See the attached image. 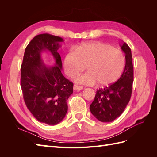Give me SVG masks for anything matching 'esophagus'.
<instances>
[{
	"label": "esophagus",
	"instance_id": "34e87169",
	"mask_svg": "<svg viewBox=\"0 0 157 157\" xmlns=\"http://www.w3.org/2000/svg\"><path fill=\"white\" fill-rule=\"evenodd\" d=\"M73 89H74L75 91H80V90H81L83 89V86H78V85H77V84H74Z\"/></svg>",
	"mask_w": 157,
	"mask_h": 157
}]
</instances>
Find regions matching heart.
Listing matches in <instances>:
<instances>
[{
	"mask_svg": "<svg viewBox=\"0 0 157 157\" xmlns=\"http://www.w3.org/2000/svg\"><path fill=\"white\" fill-rule=\"evenodd\" d=\"M88 72L75 78L78 83L107 86L120 78L125 65L122 52L100 42H86L76 46L63 60L65 73L73 77L85 69Z\"/></svg>",
	"mask_w": 157,
	"mask_h": 157,
	"instance_id": "1",
	"label": "heart"
}]
</instances>
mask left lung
I'll return each instance as SVG.
<instances>
[{"instance_id": "8db88e82", "label": "left lung", "mask_w": 157, "mask_h": 157, "mask_svg": "<svg viewBox=\"0 0 157 157\" xmlns=\"http://www.w3.org/2000/svg\"><path fill=\"white\" fill-rule=\"evenodd\" d=\"M125 54L126 65L120 78L115 83L96 91L90 105L92 115L103 122H112L121 115L129 102L134 81V69L131 49L124 42L121 45Z\"/></svg>"}]
</instances>
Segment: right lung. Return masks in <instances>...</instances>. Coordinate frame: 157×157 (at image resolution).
<instances>
[{
    "instance_id": "add662e5",
    "label": "right lung",
    "mask_w": 157,
    "mask_h": 157,
    "mask_svg": "<svg viewBox=\"0 0 157 157\" xmlns=\"http://www.w3.org/2000/svg\"><path fill=\"white\" fill-rule=\"evenodd\" d=\"M63 39L48 33L35 36L26 47L21 67V87L28 109L36 119L48 125L63 121L73 84L61 73L62 62L58 52ZM48 51L55 63L48 67L41 54Z\"/></svg>"
}]
</instances>
